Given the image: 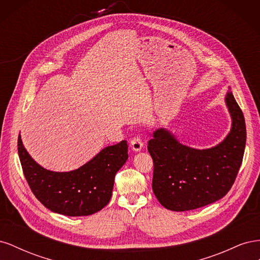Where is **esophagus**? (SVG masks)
I'll list each match as a JSON object with an SVG mask.
<instances>
[{
    "mask_svg": "<svg viewBox=\"0 0 260 260\" xmlns=\"http://www.w3.org/2000/svg\"><path fill=\"white\" fill-rule=\"evenodd\" d=\"M130 146H131L133 152H140L141 149H142V147H143L142 140H141L140 137H135V138L131 140Z\"/></svg>",
    "mask_w": 260,
    "mask_h": 260,
    "instance_id": "esophagus-1",
    "label": "esophagus"
}]
</instances>
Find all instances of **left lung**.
Wrapping results in <instances>:
<instances>
[{
	"label": "left lung",
	"instance_id": "1",
	"mask_svg": "<svg viewBox=\"0 0 260 260\" xmlns=\"http://www.w3.org/2000/svg\"><path fill=\"white\" fill-rule=\"evenodd\" d=\"M225 105L232 125L222 142L198 149L181 144L170 131L153 132L147 149L154 162L153 192L169 210L185 211L214 203L230 191L246 144L244 115L229 90Z\"/></svg>",
	"mask_w": 260,
	"mask_h": 260
}]
</instances>
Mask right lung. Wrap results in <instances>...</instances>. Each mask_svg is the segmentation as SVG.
Here are the masks:
<instances>
[{
    "instance_id": "add662e5",
    "label": "right lung",
    "mask_w": 260,
    "mask_h": 260,
    "mask_svg": "<svg viewBox=\"0 0 260 260\" xmlns=\"http://www.w3.org/2000/svg\"><path fill=\"white\" fill-rule=\"evenodd\" d=\"M23 175L36 198L51 211L69 217L89 216L103 209L112 198L117 171L128 159L123 140L106 146L80 168L56 172L43 168L29 155L18 137Z\"/></svg>"
}]
</instances>
